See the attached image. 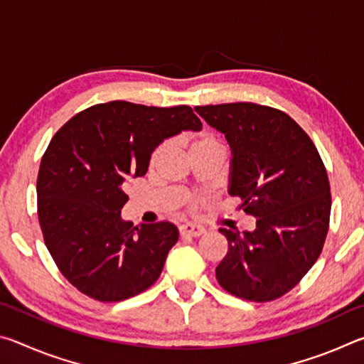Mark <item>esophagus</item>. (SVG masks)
<instances>
[{"mask_svg":"<svg viewBox=\"0 0 364 364\" xmlns=\"http://www.w3.org/2000/svg\"><path fill=\"white\" fill-rule=\"evenodd\" d=\"M205 232V230L202 226H199V225H191V223H188V225H183L181 228H180V234L181 236H191V237H199V236H202V234Z\"/></svg>","mask_w":364,"mask_h":364,"instance_id":"obj_1","label":"esophagus"}]
</instances>
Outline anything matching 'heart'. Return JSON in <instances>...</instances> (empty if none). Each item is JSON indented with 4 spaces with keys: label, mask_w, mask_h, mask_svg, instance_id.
<instances>
[{
    "label": "heart",
    "mask_w": 364,
    "mask_h": 364,
    "mask_svg": "<svg viewBox=\"0 0 364 364\" xmlns=\"http://www.w3.org/2000/svg\"><path fill=\"white\" fill-rule=\"evenodd\" d=\"M217 144H220L217 134H215L210 130H207V128H202V130L191 134V152H193V154L197 152V151H200V149H205V147L217 146ZM167 149H168L167 141H164V143H160L159 146L154 147V151L151 152V157H149L151 167L157 165L160 160H162V157L165 156ZM199 204H200L199 199L191 200V210H196L197 205H199Z\"/></svg>",
    "instance_id": "heart-1"
}]
</instances>
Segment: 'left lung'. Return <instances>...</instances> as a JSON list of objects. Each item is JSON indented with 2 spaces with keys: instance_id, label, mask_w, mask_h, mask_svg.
Masks as SVG:
<instances>
[{
  "instance_id": "left-lung-1",
  "label": "left lung",
  "mask_w": 364,
  "mask_h": 364,
  "mask_svg": "<svg viewBox=\"0 0 364 364\" xmlns=\"http://www.w3.org/2000/svg\"><path fill=\"white\" fill-rule=\"evenodd\" d=\"M232 151L230 194L257 218L255 231L226 230L228 254L215 269L226 292L271 301L299 284L321 255L331 184L315 143L292 117L254 102L197 106Z\"/></svg>"
}]
</instances>
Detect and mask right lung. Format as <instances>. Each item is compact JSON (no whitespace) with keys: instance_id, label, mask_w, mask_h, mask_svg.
Instances as JSON below:
<instances>
[{"instance_id":"obj_1","label":"right lung","mask_w":364,"mask_h":364,"mask_svg":"<svg viewBox=\"0 0 364 364\" xmlns=\"http://www.w3.org/2000/svg\"><path fill=\"white\" fill-rule=\"evenodd\" d=\"M200 128L189 106L110 101L73 115L49 141L36 178L38 221L54 263L77 291L120 301L159 279L178 230L168 221H123V181L146 175L165 138Z\"/></svg>"}]
</instances>
